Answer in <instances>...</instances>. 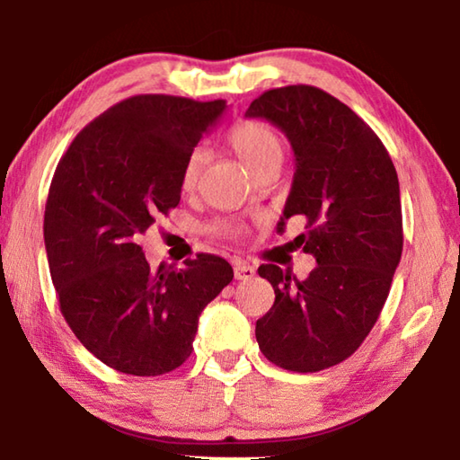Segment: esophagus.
Segmentation results:
<instances>
[{
  "label": "esophagus",
  "mask_w": 460,
  "mask_h": 460,
  "mask_svg": "<svg viewBox=\"0 0 460 460\" xmlns=\"http://www.w3.org/2000/svg\"><path fill=\"white\" fill-rule=\"evenodd\" d=\"M233 276H235V279H252L255 276V270L249 263L235 260V263H233Z\"/></svg>",
  "instance_id": "esophagus-1"
}]
</instances>
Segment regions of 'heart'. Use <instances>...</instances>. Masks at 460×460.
<instances>
[{"label":"heart","instance_id":"obj_1","mask_svg":"<svg viewBox=\"0 0 460 460\" xmlns=\"http://www.w3.org/2000/svg\"><path fill=\"white\" fill-rule=\"evenodd\" d=\"M229 144L233 152L239 155V160L255 172V170L268 164L271 160H282V142L276 136V131L268 128L266 123L260 121H241L229 134ZM207 147L197 146L189 154L184 166H182V189H192L197 184L202 168L207 164ZM215 231L223 233V235H239L241 227L235 223H219L215 225Z\"/></svg>","mask_w":460,"mask_h":460}]
</instances>
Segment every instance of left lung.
<instances>
[{"instance_id":"left-lung-1","label":"left lung","mask_w":460,"mask_h":460,"mask_svg":"<svg viewBox=\"0 0 460 460\" xmlns=\"http://www.w3.org/2000/svg\"><path fill=\"white\" fill-rule=\"evenodd\" d=\"M245 118L270 121L290 142L296 170L278 225L305 217L306 233L296 243L318 263L302 282L274 263L260 266L276 302L255 323V339L278 367H332L351 357L377 323L400 263L398 174L376 131L323 89L266 91Z\"/></svg>"}]
</instances>
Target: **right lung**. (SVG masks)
Returning a JSON list of instances; mask_svg holds the SVG:
<instances>
[{"label": "right lung", "mask_w": 460, "mask_h": 460, "mask_svg": "<svg viewBox=\"0 0 460 460\" xmlns=\"http://www.w3.org/2000/svg\"><path fill=\"white\" fill-rule=\"evenodd\" d=\"M225 107L129 97L93 119L54 172L44 245L60 313L87 351L128 376L181 367L200 313L233 279L217 255L150 268L139 247L155 217L181 202L184 162Z\"/></svg>", "instance_id": "right-lung-1"}]
</instances>
